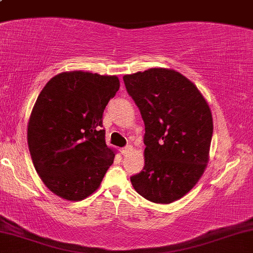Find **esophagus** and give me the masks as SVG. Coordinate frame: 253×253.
<instances>
[{
    "instance_id": "obj_1",
    "label": "esophagus",
    "mask_w": 253,
    "mask_h": 253,
    "mask_svg": "<svg viewBox=\"0 0 253 253\" xmlns=\"http://www.w3.org/2000/svg\"><path fill=\"white\" fill-rule=\"evenodd\" d=\"M131 149H132V146H131V145H127V146H125V148L121 150L122 155H127V154H128V152L131 151Z\"/></svg>"
}]
</instances>
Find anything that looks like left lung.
I'll return each mask as SVG.
<instances>
[{"instance_id": "1", "label": "left lung", "mask_w": 253, "mask_h": 253, "mask_svg": "<svg viewBox=\"0 0 253 253\" xmlns=\"http://www.w3.org/2000/svg\"><path fill=\"white\" fill-rule=\"evenodd\" d=\"M127 92L145 125V165L131 182L152 203L182 198L203 175L209 161L212 115L190 79L168 68L124 76Z\"/></svg>"}]
</instances>
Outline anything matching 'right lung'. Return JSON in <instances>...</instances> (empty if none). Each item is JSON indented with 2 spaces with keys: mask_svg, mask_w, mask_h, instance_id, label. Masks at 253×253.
I'll list each match as a JSON object with an SVG mask.
<instances>
[{
  "mask_svg": "<svg viewBox=\"0 0 253 253\" xmlns=\"http://www.w3.org/2000/svg\"><path fill=\"white\" fill-rule=\"evenodd\" d=\"M119 87L116 76L62 72L37 97L27 144L42 181L61 198H87L113 165L115 150L105 144L102 118Z\"/></svg>",
  "mask_w": 253,
  "mask_h": 253,
  "instance_id": "1",
  "label": "right lung"
}]
</instances>
